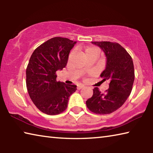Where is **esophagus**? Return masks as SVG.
<instances>
[{"instance_id": "34e87169", "label": "esophagus", "mask_w": 153, "mask_h": 153, "mask_svg": "<svg viewBox=\"0 0 153 153\" xmlns=\"http://www.w3.org/2000/svg\"><path fill=\"white\" fill-rule=\"evenodd\" d=\"M84 88V86H83V85H80V86H77V90H80V89H82V88Z\"/></svg>"}]
</instances>
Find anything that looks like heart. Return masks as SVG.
I'll use <instances>...</instances> for the list:
<instances>
[{
	"label": "heart",
	"mask_w": 153,
	"mask_h": 153,
	"mask_svg": "<svg viewBox=\"0 0 153 153\" xmlns=\"http://www.w3.org/2000/svg\"><path fill=\"white\" fill-rule=\"evenodd\" d=\"M95 48H94V47H88L87 48H86V50H85V54L86 53H88V52H90V51H93V50H95Z\"/></svg>",
	"instance_id": "1"
}]
</instances>
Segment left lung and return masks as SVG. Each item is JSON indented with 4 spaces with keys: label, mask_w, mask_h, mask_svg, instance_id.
<instances>
[{
    "label": "left lung",
    "mask_w": 153,
    "mask_h": 153,
    "mask_svg": "<svg viewBox=\"0 0 153 153\" xmlns=\"http://www.w3.org/2000/svg\"><path fill=\"white\" fill-rule=\"evenodd\" d=\"M104 51L107 57L106 68L100 74L102 81L109 80V88L103 94L97 87L86 100V106L92 113L110 114L117 110L131 94L135 78L131 56L117 42H92Z\"/></svg>",
    "instance_id": "1"
}]
</instances>
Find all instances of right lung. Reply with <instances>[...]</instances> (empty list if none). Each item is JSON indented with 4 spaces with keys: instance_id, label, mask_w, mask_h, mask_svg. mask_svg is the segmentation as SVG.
Listing matches in <instances>:
<instances>
[{
    "instance_id": "obj_1",
    "label": "right lung",
    "mask_w": 153,
    "mask_h": 153,
    "mask_svg": "<svg viewBox=\"0 0 153 153\" xmlns=\"http://www.w3.org/2000/svg\"><path fill=\"white\" fill-rule=\"evenodd\" d=\"M76 42L66 38L49 39L33 52L26 68V86L35 106L47 115L66 109L76 85L56 81V72L67 65L69 54Z\"/></svg>"
}]
</instances>
